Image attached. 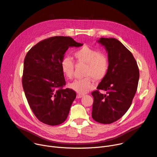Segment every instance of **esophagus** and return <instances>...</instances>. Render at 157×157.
Here are the masks:
<instances>
[{"label":"esophagus","instance_id":"34e87169","mask_svg":"<svg viewBox=\"0 0 157 157\" xmlns=\"http://www.w3.org/2000/svg\"><path fill=\"white\" fill-rule=\"evenodd\" d=\"M82 97H83V95L80 94H77V96H76V98H77L78 99H79V98H82Z\"/></svg>","mask_w":157,"mask_h":157}]
</instances>
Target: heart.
Here are the masks:
<instances>
[{
	"label": "heart",
	"mask_w": 157,
	"mask_h": 157,
	"mask_svg": "<svg viewBox=\"0 0 157 157\" xmlns=\"http://www.w3.org/2000/svg\"><path fill=\"white\" fill-rule=\"evenodd\" d=\"M77 63L87 65L84 76L86 78L76 79L69 84L70 89L80 94H84L94 87L93 79L96 81L102 80L106 76L109 66L107 57L101 53L99 51L84 45L78 49L74 53ZM61 69L63 75L68 78L71 79L75 70V62L70 56H64L60 63Z\"/></svg>",
	"instance_id": "obj_1"
}]
</instances>
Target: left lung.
Instances as JSON below:
<instances>
[{
  "mask_svg": "<svg viewBox=\"0 0 157 157\" xmlns=\"http://www.w3.org/2000/svg\"><path fill=\"white\" fill-rule=\"evenodd\" d=\"M108 55L109 66L105 77L91 94L94 98L92 117L108 124L121 118L131 105L139 79V67L132 53L118 40L101 38ZM99 90L106 93L101 94Z\"/></svg>",
  "mask_w": 157,
  "mask_h": 157,
  "instance_id": "left-lung-1",
  "label": "left lung"
}]
</instances>
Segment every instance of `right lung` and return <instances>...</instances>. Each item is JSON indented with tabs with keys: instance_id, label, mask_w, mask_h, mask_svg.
<instances>
[{
	"instance_id": "1",
	"label": "right lung",
	"mask_w": 157,
	"mask_h": 157,
	"mask_svg": "<svg viewBox=\"0 0 157 157\" xmlns=\"http://www.w3.org/2000/svg\"><path fill=\"white\" fill-rule=\"evenodd\" d=\"M82 43L70 36H56L38 42L24 59L22 86L29 104L36 118L49 125H57L68 117L76 97L66 84L61 61L69 47Z\"/></svg>"
}]
</instances>
